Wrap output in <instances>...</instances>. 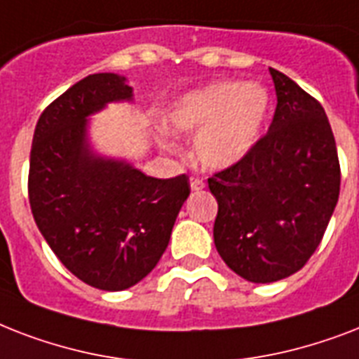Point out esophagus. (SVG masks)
I'll use <instances>...</instances> for the list:
<instances>
[{"label": "esophagus", "mask_w": 359, "mask_h": 359, "mask_svg": "<svg viewBox=\"0 0 359 359\" xmlns=\"http://www.w3.org/2000/svg\"><path fill=\"white\" fill-rule=\"evenodd\" d=\"M190 188H191V191H201L203 188H205V182H203L201 179H196V177H191Z\"/></svg>", "instance_id": "34e87169"}]
</instances>
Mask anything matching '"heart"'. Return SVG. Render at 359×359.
Segmentation results:
<instances>
[{"instance_id": "obj_1", "label": "heart", "mask_w": 359, "mask_h": 359, "mask_svg": "<svg viewBox=\"0 0 359 359\" xmlns=\"http://www.w3.org/2000/svg\"><path fill=\"white\" fill-rule=\"evenodd\" d=\"M272 100L266 87L227 80L197 87L175 98L165 126L194 135V156L203 168L224 171L240 163L261 141ZM171 149V143L162 140Z\"/></svg>"}]
</instances>
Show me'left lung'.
Listing matches in <instances>:
<instances>
[{
  "instance_id": "1",
  "label": "left lung",
  "mask_w": 359,
  "mask_h": 359,
  "mask_svg": "<svg viewBox=\"0 0 359 359\" xmlns=\"http://www.w3.org/2000/svg\"><path fill=\"white\" fill-rule=\"evenodd\" d=\"M278 106L266 135L233 168L208 179L218 201L214 244L251 283L298 272L317 250L339 199L341 171L320 104L270 69Z\"/></svg>"
}]
</instances>
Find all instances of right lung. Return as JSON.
Instances as JSON below:
<instances>
[{
	"label": "right lung",
	"mask_w": 359,
	"mask_h": 359,
	"mask_svg": "<svg viewBox=\"0 0 359 359\" xmlns=\"http://www.w3.org/2000/svg\"><path fill=\"white\" fill-rule=\"evenodd\" d=\"M132 100L124 76H87L42 111L31 145L36 227L76 278L102 290L130 289L151 273L190 196L186 175L147 177L91 145L89 117Z\"/></svg>",
	"instance_id": "right-lung-1"
}]
</instances>
